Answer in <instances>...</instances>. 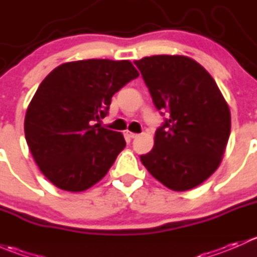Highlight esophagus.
Wrapping results in <instances>:
<instances>
[{
	"label": "esophagus",
	"mask_w": 257,
	"mask_h": 257,
	"mask_svg": "<svg viewBox=\"0 0 257 257\" xmlns=\"http://www.w3.org/2000/svg\"><path fill=\"white\" fill-rule=\"evenodd\" d=\"M125 134H126V136L129 137V138H132V139L137 138V137L139 136V134H137V133H133V132H131V131H126V132H125Z\"/></svg>",
	"instance_id": "esophagus-1"
}]
</instances>
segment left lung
Instances as JSON below:
<instances>
[{
  "label": "left lung",
  "instance_id": "1",
  "mask_svg": "<svg viewBox=\"0 0 257 257\" xmlns=\"http://www.w3.org/2000/svg\"><path fill=\"white\" fill-rule=\"evenodd\" d=\"M134 63L157 109L169 113L142 163L170 190H190L221 163L231 128L229 105L209 72L190 57L158 54Z\"/></svg>",
  "mask_w": 257,
  "mask_h": 257
}]
</instances>
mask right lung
Masks as SVG:
<instances>
[{"label":"right lung","instance_id":"obj_1","mask_svg":"<svg viewBox=\"0 0 257 257\" xmlns=\"http://www.w3.org/2000/svg\"><path fill=\"white\" fill-rule=\"evenodd\" d=\"M139 76L129 61L67 62L42 80L27 108L25 136L36 164L57 188L84 191L125 148L123 134L93 125L114 93Z\"/></svg>","mask_w":257,"mask_h":257}]
</instances>
